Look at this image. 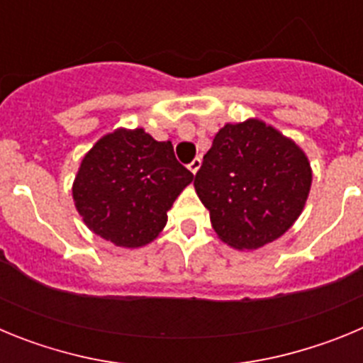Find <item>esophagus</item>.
Listing matches in <instances>:
<instances>
[{
  "instance_id": "1",
  "label": "esophagus",
  "mask_w": 363,
  "mask_h": 363,
  "mask_svg": "<svg viewBox=\"0 0 363 363\" xmlns=\"http://www.w3.org/2000/svg\"><path fill=\"white\" fill-rule=\"evenodd\" d=\"M201 167V158H194L191 163H189V171L192 172V174H196L198 171H200Z\"/></svg>"
}]
</instances>
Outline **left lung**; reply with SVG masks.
Segmentation results:
<instances>
[{
	"mask_svg": "<svg viewBox=\"0 0 363 363\" xmlns=\"http://www.w3.org/2000/svg\"><path fill=\"white\" fill-rule=\"evenodd\" d=\"M313 171L306 152L265 121L223 125L194 178L218 238L255 251L291 229L306 207Z\"/></svg>",
	"mask_w": 363,
	"mask_h": 363,
	"instance_id": "1",
	"label": "left lung"
}]
</instances>
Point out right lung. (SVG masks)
Listing matches in <instances>:
<instances>
[{
	"instance_id": "obj_1",
	"label": "right lung",
	"mask_w": 363,
	"mask_h": 363,
	"mask_svg": "<svg viewBox=\"0 0 363 363\" xmlns=\"http://www.w3.org/2000/svg\"><path fill=\"white\" fill-rule=\"evenodd\" d=\"M192 178L171 142H156L143 129H116L83 156L72 198L92 233L136 249L158 238L167 211Z\"/></svg>"
}]
</instances>
